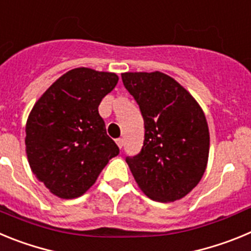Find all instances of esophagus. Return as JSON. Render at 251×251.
I'll return each instance as SVG.
<instances>
[{"instance_id":"34e87169","label":"esophagus","mask_w":251,"mask_h":251,"mask_svg":"<svg viewBox=\"0 0 251 251\" xmlns=\"http://www.w3.org/2000/svg\"><path fill=\"white\" fill-rule=\"evenodd\" d=\"M116 144H117V146H119V148L120 149H123V146H124V140L121 139H116Z\"/></svg>"}]
</instances>
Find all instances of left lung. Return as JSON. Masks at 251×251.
Instances as JSON below:
<instances>
[{"label":"left lung","mask_w":251,"mask_h":251,"mask_svg":"<svg viewBox=\"0 0 251 251\" xmlns=\"http://www.w3.org/2000/svg\"><path fill=\"white\" fill-rule=\"evenodd\" d=\"M124 86L144 119L141 151L126 157L137 185L155 201L184 198L201 180L209 157V127L201 107L162 72H125Z\"/></svg>","instance_id":"8db88e82"}]
</instances>
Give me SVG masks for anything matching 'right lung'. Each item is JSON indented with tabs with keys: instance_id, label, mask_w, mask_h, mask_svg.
Returning a JSON list of instances; mask_svg holds the SVG:
<instances>
[{
	"instance_id": "obj_1",
	"label": "right lung",
	"mask_w": 251,
	"mask_h": 251,
	"mask_svg": "<svg viewBox=\"0 0 251 251\" xmlns=\"http://www.w3.org/2000/svg\"><path fill=\"white\" fill-rule=\"evenodd\" d=\"M112 72L78 67L46 90L26 124V153L40 181L53 195L75 199L95 184L120 150L106 134L99 105L116 86Z\"/></svg>"
}]
</instances>
